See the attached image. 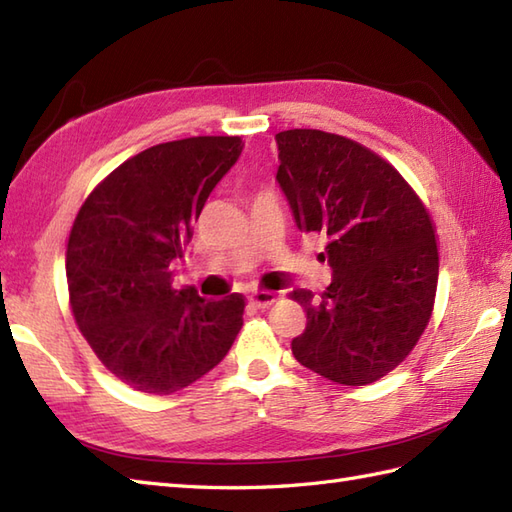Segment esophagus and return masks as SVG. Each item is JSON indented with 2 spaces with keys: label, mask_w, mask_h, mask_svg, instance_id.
<instances>
[{
  "label": "esophagus",
  "mask_w": 512,
  "mask_h": 512,
  "mask_svg": "<svg viewBox=\"0 0 512 512\" xmlns=\"http://www.w3.org/2000/svg\"><path fill=\"white\" fill-rule=\"evenodd\" d=\"M248 301H250V306H253V308L266 310V308H270L277 301V295H275V292H270V290H257V292H253V295L248 297Z\"/></svg>",
  "instance_id": "34e87169"
}]
</instances>
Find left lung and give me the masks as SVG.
<instances>
[{
	"label": "left lung",
	"mask_w": 512,
	"mask_h": 512,
	"mask_svg": "<svg viewBox=\"0 0 512 512\" xmlns=\"http://www.w3.org/2000/svg\"><path fill=\"white\" fill-rule=\"evenodd\" d=\"M277 180L299 231L325 237L332 284L290 292L306 310L297 361L339 385L396 369L429 325L438 288L436 224L394 165L321 129L277 134Z\"/></svg>",
	"instance_id": "1"
}]
</instances>
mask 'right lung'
<instances>
[{"mask_svg":"<svg viewBox=\"0 0 512 512\" xmlns=\"http://www.w3.org/2000/svg\"><path fill=\"white\" fill-rule=\"evenodd\" d=\"M239 151V136L154 145L96 184L74 217L65 250L72 317L99 361L136 391L189 387L242 330V295L211 301L171 284V262Z\"/></svg>","mask_w":512,"mask_h":512,"instance_id":"obj_1","label":"right lung"}]
</instances>
